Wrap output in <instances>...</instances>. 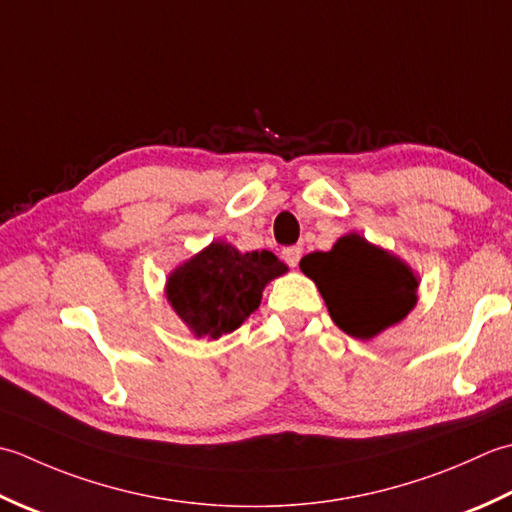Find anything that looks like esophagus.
<instances>
[{"instance_id": "esophagus-1", "label": "esophagus", "mask_w": 512, "mask_h": 512, "mask_svg": "<svg viewBox=\"0 0 512 512\" xmlns=\"http://www.w3.org/2000/svg\"><path fill=\"white\" fill-rule=\"evenodd\" d=\"M300 256H302V249L296 247V245L283 249V260H285V263H287L289 267H298Z\"/></svg>"}]
</instances>
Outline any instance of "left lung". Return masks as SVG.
Segmentation results:
<instances>
[{
    "mask_svg": "<svg viewBox=\"0 0 512 512\" xmlns=\"http://www.w3.org/2000/svg\"><path fill=\"white\" fill-rule=\"evenodd\" d=\"M302 274L316 283L331 320L351 338L373 340L411 314L420 276L400 256L351 232L329 252L300 260Z\"/></svg>",
    "mask_w": 512,
    "mask_h": 512,
    "instance_id": "obj_1",
    "label": "left lung"
}]
</instances>
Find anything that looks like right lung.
<instances>
[{
    "label": "right lung",
    "mask_w": 512,
    "mask_h": 512,
    "mask_svg": "<svg viewBox=\"0 0 512 512\" xmlns=\"http://www.w3.org/2000/svg\"><path fill=\"white\" fill-rule=\"evenodd\" d=\"M287 265L267 252H238L227 241H212L165 278V298L196 338L218 340L254 314L271 280Z\"/></svg>",
    "instance_id": "1"
}]
</instances>
